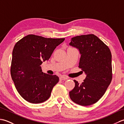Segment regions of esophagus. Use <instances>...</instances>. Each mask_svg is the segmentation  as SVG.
<instances>
[{
	"label": "esophagus",
	"instance_id": "obj_1",
	"mask_svg": "<svg viewBox=\"0 0 124 124\" xmlns=\"http://www.w3.org/2000/svg\"><path fill=\"white\" fill-rule=\"evenodd\" d=\"M67 79L68 78L67 77H65V76H61L60 77V80H64Z\"/></svg>",
	"mask_w": 124,
	"mask_h": 124
}]
</instances>
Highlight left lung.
<instances>
[{"instance_id":"obj_1","label":"left lung","mask_w":124,"mask_h":124,"mask_svg":"<svg viewBox=\"0 0 124 124\" xmlns=\"http://www.w3.org/2000/svg\"><path fill=\"white\" fill-rule=\"evenodd\" d=\"M70 46L80 54L79 68L86 78L81 84L74 80L75 86L69 92L70 99L83 106L97 102L104 94L112 80V55L109 47L93 34L71 38Z\"/></svg>"}]
</instances>
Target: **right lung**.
<instances>
[{"label":"right lung","mask_w":124,"mask_h":124,"mask_svg":"<svg viewBox=\"0 0 124 124\" xmlns=\"http://www.w3.org/2000/svg\"><path fill=\"white\" fill-rule=\"evenodd\" d=\"M64 38H46L29 35L15 45L10 73L18 93L31 103H40L51 96L59 78L42 72L41 64L48 60Z\"/></svg>","instance_id":"1"}]
</instances>
